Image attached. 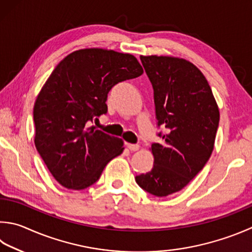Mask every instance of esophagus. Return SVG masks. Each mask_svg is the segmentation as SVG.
Segmentation results:
<instances>
[{
	"label": "esophagus",
	"mask_w": 252,
	"mask_h": 252,
	"mask_svg": "<svg viewBox=\"0 0 252 252\" xmlns=\"http://www.w3.org/2000/svg\"><path fill=\"white\" fill-rule=\"evenodd\" d=\"M126 146L130 151H137L139 149V145H136V144H126Z\"/></svg>",
	"instance_id": "esophagus-1"
}]
</instances>
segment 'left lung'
<instances>
[{"mask_svg": "<svg viewBox=\"0 0 252 252\" xmlns=\"http://www.w3.org/2000/svg\"><path fill=\"white\" fill-rule=\"evenodd\" d=\"M154 89L156 118L164 131L151 145L154 167L136 175L146 192L162 197L189 184L214 149L220 111L210 84L195 65L181 58L140 56Z\"/></svg>", "mask_w": 252, "mask_h": 252, "instance_id": "obj_1", "label": "left lung"}]
</instances>
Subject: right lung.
I'll use <instances>...</instances> for the list:
<instances>
[{"mask_svg": "<svg viewBox=\"0 0 252 252\" xmlns=\"http://www.w3.org/2000/svg\"><path fill=\"white\" fill-rule=\"evenodd\" d=\"M142 72L132 55L99 48L74 51L52 71L34 106L35 145L63 187H91L123 153L121 138L90 125L107 113L105 102L114 85Z\"/></svg>", "mask_w": 252, "mask_h": 252, "instance_id": "obj_1", "label": "right lung"}]
</instances>
